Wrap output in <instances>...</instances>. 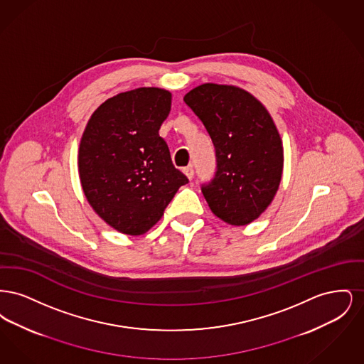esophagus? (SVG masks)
<instances>
[{"label":"esophagus","instance_id":"34e87169","mask_svg":"<svg viewBox=\"0 0 364 364\" xmlns=\"http://www.w3.org/2000/svg\"><path fill=\"white\" fill-rule=\"evenodd\" d=\"M183 172L186 173V176L190 178V180H192V177H193V168L192 166H187V168H184L183 169Z\"/></svg>","mask_w":364,"mask_h":364}]
</instances>
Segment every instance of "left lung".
Masks as SVG:
<instances>
[{
	"label": "left lung",
	"mask_w": 364,
	"mask_h": 364,
	"mask_svg": "<svg viewBox=\"0 0 364 364\" xmlns=\"http://www.w3.org/2000/svg\"><path fill=\"white\" fill-rule=\"evenodd\" d=\"M184 102L200 119L215 147L217 172L202 186L211 211L230 225L257 220L278 190L284 149L266 107L240 87L205 83Z\"/></svg>",
	"instance_id": "8db88e82"
}]
</instances>
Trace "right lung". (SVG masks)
Wrapping results in <instances>:
<instances>
[{
	"label": "right lung",
	"mask_w": 364,
	"mask_h": 364,
	"mask_svg": "<svg viewBox=\"0 0 364 364\" xmlns=\"http://www.w3.org/2000/svg\"><path fill=\"white\" fill-rule=\"evenodd\" d=\"M171 105L168 90L140 87L109 98L87 122L77 156L82 188L94 211L124 235L151 229L188 183L159 136Z\"/></svg>",
	"instance_id": "obj_1"
}]
</instances>
